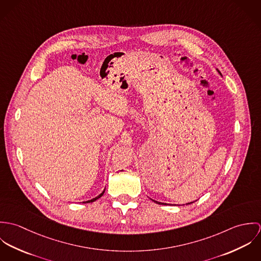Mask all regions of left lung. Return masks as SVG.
Wrapping results in <instances>:
<instances>
[{
  "label": "left lung",
  "instance_id": "left-lung-1",
  "mask_svg": "<svg viewBox=\"0 0 261 261\" xmlns=\"http://www.w3.org/2000/svg\"><path fill=\"white\" fill-rule=\"evenodd\" d=\"M218 72H219V71H218ZM219 73H220V72H219ZM220 74H221V73H220ZM153 202H155L156 204H163V203H161V202H156V201H153ZM192 203H193V202H191V203H188V204H192Z\"/></svg>",
  "mask_w": 261,
  "mask_h": 261
}]
</instances>
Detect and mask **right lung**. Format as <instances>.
Returning a JSON list of instances; mask_svg holds the SVG:
<instances>
[{
    "label": "right lung",
    "instance_id": "add662e5",
    "mask_svg": "<svg viewBox=\"0 0 261 261\" xmlns=\"http://www.w3.org/2000/svg\"><path fill=\"white\" fill-rule=\"evenodd\" d=\"M105 191H106V189H105ZM105 191L101 193V194H99L97 197H95V198H93V199H91V200H88V201H85V202H83V203H91V202H94L95 200H97V199H99L102 195H103V193H105Z\"/></svg>",
    "mask_w": 261,
    "mask_h": 261
}]
</instances>
